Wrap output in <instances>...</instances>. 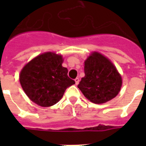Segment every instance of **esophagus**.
Wrapping results in <instances>:
<instances>
[{
  "instance_id": "34e87169",
  "label": "esophagus",
  "mask_w": 146,
  "mask_h": 146,
  "mask_svg": "<svg viewBox=\"0 0 146 146\" xmlns=\"http://www.w3.org/2000/svg\"><path fill=\"white\" fill-rule=\"evenodd\" d=\"M75 82H76V85L79 84V82H80V79L79 78H76L75 79Z\"/></svg>"
}]
</instances>
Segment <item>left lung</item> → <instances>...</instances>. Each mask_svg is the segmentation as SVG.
<instances>
[{
	"label": "left lung",
	"instance_id": "left-lung-1",
	"mask_svg": "<svg viewBox=\"0 0 146 146\" xmlns=\"http://www.w3.org/2000/svg\"><path fill=\"white\" fill-rule=\"evenodd\" d=\"M85 76L77 87L85 97L95 104H103L117 96L122 79L117 69L107 57L92 53L85 61Z\"/></svg>",
	"mask_w": 146,
	"mask_h": 146
}]
</instances>
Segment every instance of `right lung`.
I'll return each instance as SVG.
<instances>
[{
  "label": "right lung",
  "mask_w": 146,
  "mask_h": 146,
  "mask_svg": "<svg viewBox=\"0 0 146 146\" xmlns=\"http://www.w3.org/2000/svg\"><path fill=\"white\" fill-rule=\"evenodd\" d=\"M62 63V56L47 52L35 57L23 68L19 82L25 93L35 104L52 106L61 99L68 87L75 84Z\"/></svg>",
  "instance_id": "add662e5"
}]
</instances>
